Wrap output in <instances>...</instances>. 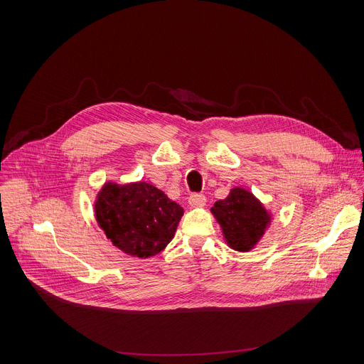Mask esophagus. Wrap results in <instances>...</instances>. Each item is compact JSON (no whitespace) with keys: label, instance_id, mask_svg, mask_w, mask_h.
<instances>
[{"label":"esophagus","instance_id":"34e87169","mask_svg":"<svg viewBox=\"0 0 364 364\" xmlns=\"http://www.w3.org/2000/svg\"><path fill=\"white\" fill-rule=\"evenodd\" d=\"M188 204L193 209H197V207H203L205 204V197L203 194H191L188 197Z\"/></svg>","mask_w":364,"mask_h":364}]
</instances>
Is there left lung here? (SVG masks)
<instances>
[{"mask_svg": "<svg viewBox=\"0 0 364 364\" xmlns=\"http://www.w3.org/2000/svg\"><path fill=\"white\" fill-rule=\"evenodd\" d=\"M210 212L220 225L228 246L237 252H250L274 222V213L243 187H233L226 198L215 203Z\"/></svg>", "mask_w": 364, "mask_h": 364, "instance_id": "left-lung-1", "label": "left lung"}]
</instances>
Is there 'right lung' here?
<instances>
[{
    "label": "right lung",
    "instance_id": "1",
    "mask_svg": "<svg viewBox=\"0 0 364 364\" xmlns=\"http://www.w3.org/2000/svg\"><path fill=\"white\" fill-rule=\"evenodd\" d=\"M95 219L124 253L146 259L159 255L176 235L183 207L146 181H107L96 194Z\"/></svg>",
    "mask_w": 364,
    "mask_h": 364
}]
</instances>
